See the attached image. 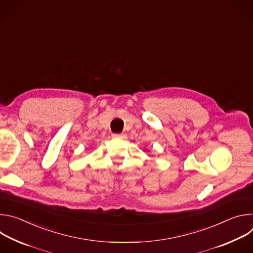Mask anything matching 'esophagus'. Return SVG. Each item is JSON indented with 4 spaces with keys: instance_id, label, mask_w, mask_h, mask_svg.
Returning a JSON list of instances; mask_svg holds the SVG:
<instances>
[{
    "instance_id": "1",
    "label": "esophagus",
    "mask_w": 253,
    "mask_h": 253,
    "mask_svg": "<svg viewBox=\"0 0 253 253\" xmlns=\"http://www.w3.org/2000/svg\"><path fill=\"white\" fill-rule=\"evenodd\" d=\"M112 137L116 138V139H125L126 135L125 134H113Z\"/></svg>"
}]
</instances>
